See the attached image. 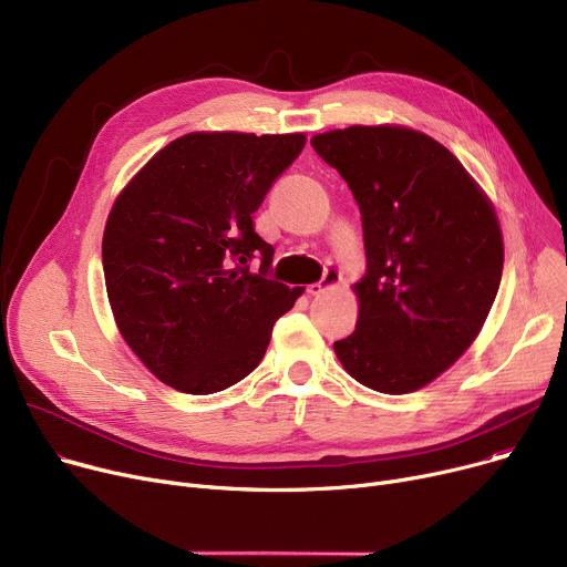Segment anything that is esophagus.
<instances>
[{"mask_svg":"<svg viewBox=\"0 0 567 567\" xmlns=\"http://www.w3.org/2000/svg\"><path fill=\"white\" fill-rule=\"evenodd\" d=\"M340 280H342V271H340V268H338L336 264H329V266L323 268V276H321V280H319V282L308 285V287H306V291H308L310 296H317V293H321V291H326V289L336 287Z\"/></svg>","mask_w":567,"mask_h":567,"instance_id":"1","label":"esophagus"}]
</instances>
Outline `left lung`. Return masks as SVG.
I'll list each match as a JSON object with an SVG mask.
<instances>
[{"label": "left lung", "mask_w": 567, "mask_h": 567, "mask_svg": "<svg viewBox=\"0 0 567 567\" xmlns=\"http://www.w3.org/2000/svg\"><path fill=\"white\" fill-rule=\"evenodd\" d=\"M359 202L368 271L355 331L333 344L372 391L423 389L471 347L503 274L494 206L436 140L404 126H349L310 140Z\"/></svg>", "instance_id": "1"}]
</instances>
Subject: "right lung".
I'll return each mask as SVG.
<instances>
[{
  "label": "right lung",
  "instance_id": "1",
  "mask_svg": "<svg viewBox=\"0 0 567 567\" xmlns=\"http://www.w3.org/2000/svg\"><path fill=\"white\" fill-rule=\"evenodd\" d=\"M303 144L301 133H188L116 197L103 234L110 308L137 359L172 389L208 395L248 377L301 296L266 278L274 246L252 214Z\"/></svg>",
  "mask_w": 567,
  "mask_h": 567
}]
</instances>
